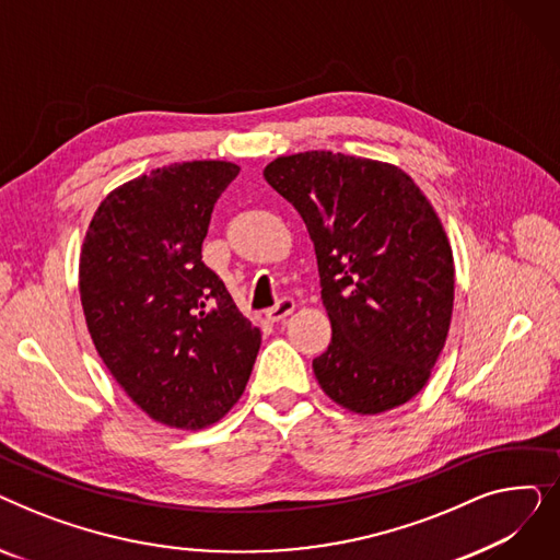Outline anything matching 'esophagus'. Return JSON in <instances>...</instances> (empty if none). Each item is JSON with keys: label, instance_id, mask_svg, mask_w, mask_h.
<instances>
[{"label": "esophagus", "instance_id": "esophagus-1", "mask_svg": "<svg viewBox=\"0 0 560 560\" xmlns=\"http://www.w3.org/2000/svg\"><path fill=\"white\" fill-rule=\"evenodd\" d=\"M292 311H295V302H292L290 298H283L277 306L265 311V317H268L270 322H281V319H285Z\"/></svg>", "mask_w": 560, "mask_h": 560}]
</instances>
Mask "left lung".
<instances>
[{
  "instance_id": "1",
  "label": "left lung",
  "mask_w": 560,
  "mask_h": 560,
  "mask_svg": "<svg viewBox=\"0 0 560 560\" xmlns=\"http://www.w3.org/2000/svg\"><path fill=\"white\" fill-rule=\"evenodd\" d=\"M315 245L331 342L313 359L319 388L359 416L413 399L445 347L454 254L431 201L393 163L334 152L262 170Z\"/></svg>"
}]
</instances>
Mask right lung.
Returning a JSON list of instances; mask_svg holds the SVG:
<instances>
[{
	"instance_id": "right-lung-1",
	"label": "right lung",
	"mask_w": 560,
	"mask_h": 560,
	"mask_svg": "<svg viewBox=\"0 0 560 560\" xmlns=\"http://www.w3.org/2000/svg\"><path fill=\"white\" fill-rule=\"evenodd\" d=\"M229 161L152 170L110 190L88 224L79 295L88 334L117 384L154 422H220L249 381L260 331L201 262Z\"/></svg>"
}]
</instances>
